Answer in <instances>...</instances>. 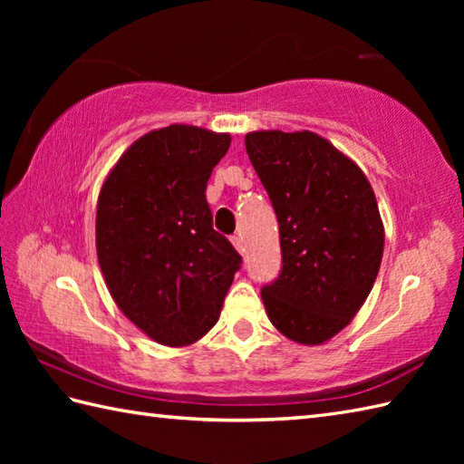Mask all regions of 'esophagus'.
Listing matches in <instances>:
<instances>
[{"label": "esophagus", "mask_w": 464, "mask_h": 464, "mask_svg": "<svg viewBox=\"0 0 464 464\" xmlns=\"http://www.w3.org/2000/svg\"><path fill=\"white\" fill-rule=\"evenodd\" d=\"M231 243H233V247L237 249L239 253H243V251H245V249H243V237H241V235H233V237H231Z\"/></svg>", "instance_id": "1"}]
</instances>
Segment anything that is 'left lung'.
I'll use <instances>...</instances> for the list:
<instances>
[{"mask_svg": "<svg viewBox=\"0 0 464 464\" xmlns=\"http://www.w3.org/2000/svg\"><path fill=\"white\" fill-rule=\"evenodd\" d=\"M247 155L277 213L283 269L261 297L275 329L301 344L343 331L379 275L384 229L361 167L313 131H253Z\"/></svg>", "mask_w": 464, "mask_h": 464, "instance_id": "left-lung-1", "label": "left lung"}]
</instances>
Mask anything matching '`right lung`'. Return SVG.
<instances>
[{"mask_svg":"<svg viewBox=\"0 0 464 464\" xmlns=\"http://www.w3.org/2000/svg\"><path fill=\"white\" fill-rule=\"evenodd\" d=\"M229 133L173 123L127 147L102 185L97 261L121 313L165 347L199 341L241 267L205 199Z\"/></svg>","mask_w":464,"mask_h":464,"instance_id":"right-lung-1","label":"right lung"}]
</instances>
